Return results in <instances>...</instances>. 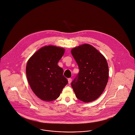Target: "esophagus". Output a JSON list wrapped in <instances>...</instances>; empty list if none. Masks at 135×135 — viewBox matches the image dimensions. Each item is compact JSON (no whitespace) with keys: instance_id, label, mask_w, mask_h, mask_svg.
<instances>
[{"instance_id":"obj_1","label":"esophagus","mask_w":135,"mask_h":135,"mask_svg":"<svg viewBox=\"0 0 135 135\" xmlns=\"http://www.w3.org/2000/svg\"><path fill=\"white\" fill-rule=\"evenodd\" d=\"M71 81H72V79L71 78H69L68 79V83L69 84H70V83L71 82Z\"/></svg>"}]
</instances>
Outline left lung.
<instances>
[{"label":"left lung","mask_w":135,"mask_h":135,"mask_svg":"<svg viewBox=\"0 0 135 135\" xmlns=\"http://www.w3.org/2000/svg\"><path fill=\"white\" fill-rule=\"evenodd\" d=\"M71 53L80 71L71 83L76 97L89 103L98 98L108 80V66L104 55L91 45L74 47Z\"/></svg>","instance_id":"obj_1"}]
</instances>
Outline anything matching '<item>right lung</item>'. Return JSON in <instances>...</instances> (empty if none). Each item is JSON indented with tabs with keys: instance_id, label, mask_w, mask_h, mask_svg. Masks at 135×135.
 Wrapping results in <instances>:
<instances>
[{
	"instance_id": "right-lung-1",
	"label": "right lung",
	"mask_w": 135,
	"mask_h": 135,
	"mask_svg": "<svg viewBox=\"0 0 135 135\" xmlns=\"http://www.w3.org/2000/svg\"><path fill=\"white\" fill-rule=\"evenodd\" d=\"M65 51L55 46H45L34 53L27 62L28 81L34 93L41 100H55L68 83L63 75V69L57 65Z\"/></svg>"
}]
</instances>
